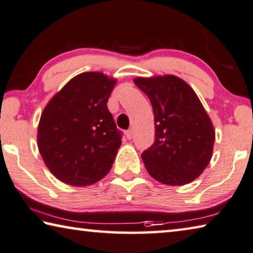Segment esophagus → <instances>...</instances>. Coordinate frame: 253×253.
Segmentation results:
<instances>
[{"instance_id":"34e87169","label":"esophagus","mask_w":253,"mask_h":253,"mask_svg":"<svg viewBox=\"0 0 253 253\" xmlns=\"http://www.w3.org/2000/svg\"><path fill=\"white\" fill-rule=\"evenodd\" d=\"M125 135H126V137H127L128 139H131V137H133V130H131V129L126 130Z\"/></svg>"}]
</instances>
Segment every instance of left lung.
I'll return each instance as SVG.
<instances>
[{
    "instance_id": "obj_1",
    "label": "left lung",
    "mask_w": 253,
    "mask_h": 253,
    "mask_svg": "<svg viewBox=\"0 0 253 253\" xmlns=\"http://www.w3.org/2000/svg\"><path fill=\"white\" fill-rule=\"evenodd\" d=\"M134 83L154 112L155 141L142 153L147 172L170 186L194 181L210 163L215 142L213 124L197 94L174 75L137 78Z\"/></svg>"
}]
</instances>
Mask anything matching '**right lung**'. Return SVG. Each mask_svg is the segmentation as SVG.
Instances as JSON below:
<instances>
[{
	"instance_id": "obj_1",
	"label": "right lung",
	"mask_w": 253,
	"mask_h": 253,
	"mask_svg": "<svg viewBox=\"0 0 253 253\" xmlns=\"http://www.w3.org/2000/svg\"><path fill=\"white\" fill-rule=\"evenodd\" d=\"M115 79L99 72L79 74L56 93L38 125V148L49 171L71 186L106 177L122 145L107 102Z\"/></svg>"
}]
</instances>
